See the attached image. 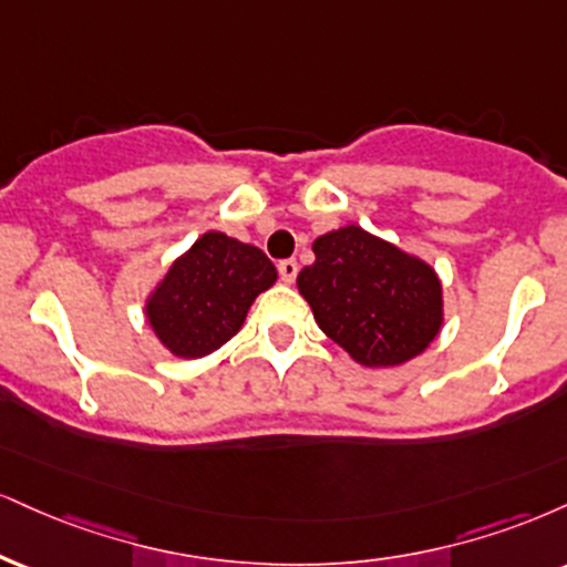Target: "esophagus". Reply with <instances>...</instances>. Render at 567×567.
Returning a JSON list of instances; mask_svg holds the SVG:
<instances>
[{"instance_id":"34e87169","label":"esophagus","mask_w":567,"mask_h":567,"mask_svg":"<svg viewBox=\"0 0 567 567\" xmlns=\"http://www.w3.org/2000/svg\"><path fill=\"white\" fill-rule=\"evenodd\" d=\"M279 277H282V282H296V277H298V264L292 261V258H285V261H279Z\"/></svg>"}]
</instances>
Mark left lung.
<instances>
[{
	"label": "left lung",
	"mask_w": 567,
	"mask_h": 567,
	"mask_svg": "<svg viewBox=\"0 0 567 567\" xmlns=\"http://www.w3.org/2000/svg\"><path fill=\"white\" fill-rule=\"evenodd\" d=\"M298 292L327 338L367 370L401 367L431 349L443 327V285L420 256L361 229L327 231Z\"/></svg>",
	"instance_id": "left-lung-1"
}]
</instances>
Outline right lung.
I'll return each mask as SVG.
<instances>
[{
    "label": "right lung",
    "instance_id": "right-lung-1",
    "mask_svg": "<svg viewBox=\"0 0 567 567\" xmlns=\"http://www.w3.org/2000/svg\"><path fill=\"white\" fill-rule=\"evenodd\" d=\"M275 282L261 248L210 229L147 292L145 319L168 353L203 359L243 330L250 306Z\"/></svg>",
    "mask_w": 567,
    "mask_h": 567
}]
</instances>
